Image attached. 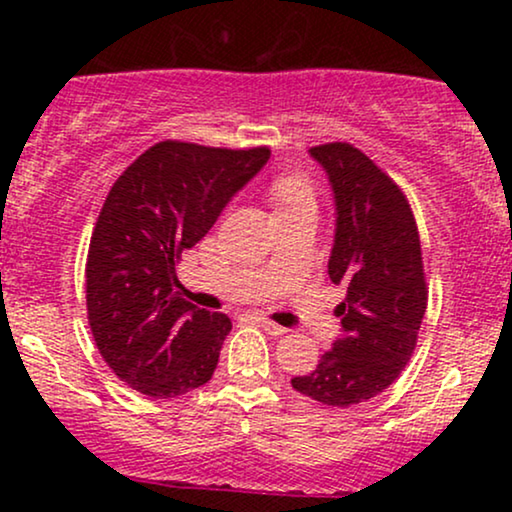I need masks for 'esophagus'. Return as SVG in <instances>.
I'll list each match as a JSON object with an SVG mask.
<instances>
[{
  "instance_id": "esophagus-1",
  "label": "esophagus",
  "mask_w": 512,
  "mask_h": 512,
  "mask_svg": "<svg viewBox=\"0 0 512 512\" xmlns=\"http://www.w3.org/2000/svg\"><path fill=\"white\" fill-rule=\"evenodd\" d=\"M255 322H257V325H260V327H264V330H267L269 334H274V337H279V334H284V332H286V327L276 325V322L267 320V317H260V315H255Z\"/></svg>"
}]
</instances>
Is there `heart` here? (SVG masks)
Wrapping results in <instances>:
<instances>
[{
    "instance_id": "obj_1",
    "label": "heart",
    "mask_w": 512,
    "mask_h": 512,
    "mask_svg": "<svg viewBox=\"0 0 512 512\" xmlns=\"http://www.w3.org/2000/svg\"><path fill=\"white\" fill-rule=\"evenodd\" d=\"M272 197L279 207H291V204L308 202L313 199V190H310V182L301 178V175H281L272 182Z\"/></svg>"
}]
</instances>
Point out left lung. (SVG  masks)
<instances>
[{
  "label": "left lung",
  "mask_w": 512,
  "mask_h": 512,
  "mask_svg": "<svg viewBox=\"0 0 512 512\" xmlns=\"http://www.w3.org/2000/svg\"><path fill=\"white\" fill-rule=\"evenodd\" d=\"M310 156L334 192L327 272L346 298L337 305L342 337L291 385L327 407H354L395 383L414 354L428 301L419 228L397 182L354 144H320Z\"/></svg>",
  "instance_id": "obj_1"
}]
</instances>
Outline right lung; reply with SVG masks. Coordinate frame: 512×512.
<instances>
[{"label":"right lung","mask_w":512,"mask_h":512,"mask_svg":"<svg viewBox=\"0 0 512 512\" xmlns=\"http://www.w3.org/2000/svg\"><path fill=\"white\" fill-rule=\"evenodd\" d=\"M269 154L166 139L110 187L88 245L86 310L103 361L132 390L168 399L214 375L233 325L180 296L175 264Z\"/></svg>","instance_id":"add662e5"}]
</instances>
